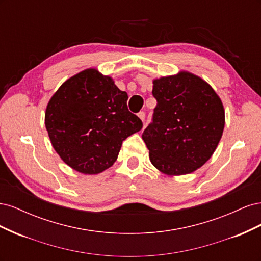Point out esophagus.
Returning a JSON list of instances; mask_svg holds the SVG:
<instances>
[{"instance_id":"34e87169","label":"esophagus","mask_w":261,"mask_h":261,"mask_svg":"<svg viewBox=\"0 0 261 261\" xmlns=\"http://www.w3.org/2000/svg\"><path fill=\"white\" fill-rule=\"evenodd\" d=\"M138 117L140 118V120H141V121H143V122H144V121H145V117H146V113H145L144 111H140V112L138 113Z\"/></svg>"}]
</instances>
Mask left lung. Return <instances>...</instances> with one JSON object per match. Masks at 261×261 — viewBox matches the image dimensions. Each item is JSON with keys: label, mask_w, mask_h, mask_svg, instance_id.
I'll return each mask as SVG.
<instances>
[{"label": "left lung", "mask_w": 261, "mask_h": 261, "mask_svg": "<svg viewBox=\"0 0 261 261\" xmlns=\"http://www.w3.org/2000/svg\"><path fill=\"white\" fill-rule=\"evenodd\" d=\"M152 83L158 103L143 133L149 159L163 174H189L216 151L225 124L223 103L206 81L187 70Z\"/></svg>", "instance_id": "1"}]
</instances>
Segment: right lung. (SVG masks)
Instances as JSON below:
<instances>
[{
  "instance_id": "obj_1",
  "label": "right lung",
  "mask_w": 261,
  "mask_h": 261,
  "mask_svg": "<svg viewBox=\"0 0 261 261\" xmlns=\"http://www.w3.org/2000/svg\"><path fill=\"white\" fill-rule=\"evenodd\" d=\"M128 96L97 68L69 77L54 92L44 113L52 147L69 168L99 174L117 159L123 140L143 128L128 111Z\"/></svg>"
}]
</instances>
